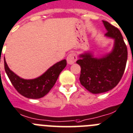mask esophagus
Returning a JSON list of instances; mask_svg holds the SVG:
<instances>
[{
	"mask_svg": "<svg viewBox=\"0 0 133 133\" xmlns=\"http://www.w3.org/2000/svg\"><path fill=\"white\" fill-rule=\"evenodd\" d=\"M76 61H77V55H76V54L75 53L71 52L68 55V57H67V62H68V64L71 65V64L74 63Z\"/></svg>",
	"mask_w": 133,
	"mask_h": 133,
	"instance_id": "esophagus-1",
	"label": "esophagus"
}]
</instances>
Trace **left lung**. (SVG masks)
I'll return each mask as SVG.
<instances>
[{
    "label": "left lung",
    "instance_id": "1",
    "mask_svg": "<svg viewBox=\"0 0 133 133\" xmlns=\"http://www.w3.org/2000/svg\"><path fill=\"white\" fill-rule=\"evenodd\" d=\"M107 32L105 36L115 39L110 53L100 58L91 53L79 55L76 62L81 67L79 82L92 94L108 92L118 84L122 77L127 61V47L118 29L102 21Z\"/></svg>",
    "mask_w": 133,
    "mask_h": 133
}]
</instances>
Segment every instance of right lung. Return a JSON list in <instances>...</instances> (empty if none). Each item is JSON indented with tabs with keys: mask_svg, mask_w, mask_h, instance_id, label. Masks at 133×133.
<instances>
[{
	"mask_svg": "<svg viewBox=\"0 0 133 133\" xmlns=\"http://www.w3.org/2000/svg\"><path fill=\"white\" fill-rule=\"evenodd\" d=\"M66 65V60L63 59L49 68L38 78L25 79L11 71L4 59V70L15 88L22 96L31 99L41 98L45 96L54 86L59 75Z\"/></svg>",
	"mask_w": 133,
	"mask_h": 133,
	"instance_id": "obj_1",
	"label": "right lung"
}]
</instances>
